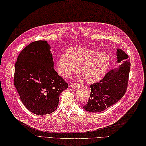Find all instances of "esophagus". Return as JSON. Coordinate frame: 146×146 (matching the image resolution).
Masks as SVG:
<instances>
[{
	"instance_id": "34e87169",
	"label": "esophagus",
	"mask_w": 146,
	"mask_h": 146,
	"mask_svg": "<svg viewBox=\"0 0 146 146\" xmlns=\"http://www.w3.org/2000/svg\"><path fill=\"white\" fill-rule=\"evenodd\" d=\"M71 87L73 88H76L78 87V85L76 84H71Z\"/></svg>"
}]
</instances>
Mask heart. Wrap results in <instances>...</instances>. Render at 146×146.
Returning <instances> with one entry per match:
<instances>
[{"instance_id":"obj_1","label":"heart","mask_w":146,"mask_h":146,"mask_svg":"<svg viewBox=\"0 0 146 146\" xmlns=\"http://www.w3.org/2000/svg\"><path fill=\"white\" fill-rule=\"evenodd\" d=\"M86 82L93 84L103 79L110 67L108 56L99 51L79 48L64 53L58 62V70L63 77L76 73L80 67Z\"/></svg>"}]
</instances>
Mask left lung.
Returning a JSON list of instances; mask_svg holds the SVG:
<instances>
[{
    "instance_id": "8db88e82",
    "label": "left lung",
    "mask_w": 146,
    "mask_h": 146,
    "mask_svg": "<svg viewBox=\"0 0 146 146\" xmlns=\"http://www.w3.org/2000/svg\"><path fill=\"white\" fill-rule=\"evenodd\" d=\"M119 67L107 73L100 82L90 85L91 94L84 109L91 112L105 110L123 98L127 89L131 63L129 56L120 48L117 49Z\"/></svg>"
}]
</instances>
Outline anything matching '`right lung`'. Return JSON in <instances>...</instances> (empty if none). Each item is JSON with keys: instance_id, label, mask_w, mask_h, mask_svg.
Instances as JSON below:
<instances>
[{"instance_id": "1", "label": "right lung", "mask_w": 146, "mask_h": 146, "mask_svg": "<svg viewBox=\"0 0 146 146\" xmlns=\"http://www.w3.org/2000/svg\"><path fill=\"white\" fill-rule=\"evenodd\" d=\"M50 48L47 41L32 42L20 52L15 64L14 84L20 100L38 115L56 111L59 95L68 88L53 68Z\"/></svg>"}]
</instances>
